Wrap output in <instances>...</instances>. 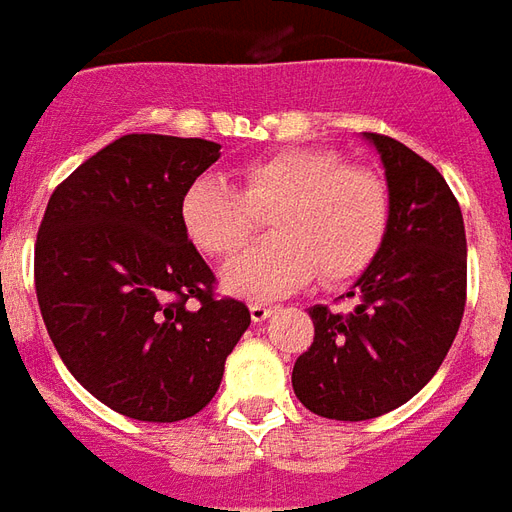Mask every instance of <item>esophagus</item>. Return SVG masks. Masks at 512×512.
Returning <instances> with one entry per match:
<instances>
[{
  "instance_id": "1",
  "label": "esophagus",
  "mask_w": 512,
  "mask_h": 512,
  "mask_svg": "<svg viewBox=\"0 0 512 512\" xmlns=\"http://www.w3.org/2000/svg\"><path fill=\"white\" fill-rule=\"evenodd\" d=\"M270 316H272L270 305L253 302V305H251V319H253V322H264V319H270Z\"/></svg>"
}]
</instances>
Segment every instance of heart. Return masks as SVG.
Here are the masks:
<instances>
[{
  "instance_id": "1",
  "label": "heart",
  "mask_w": 512,
  "mask_h": 512,
  "mask_svg": "<svg viewBox=\"0 0 512 512\" xmlns=\"http://www.w3.org/2000/svg\"><path fill=\"white\" fill-rule=\"evenodd\" d=\"M240 190L215 174L193 177L179 196L182 231L212 259L229 256L267 213L270 237L223 267V289L272 297L311 278L327 286L371 267L390 226V193L365 166L327 147H283L237 166Z\"/></svg>"
}]
</instances>
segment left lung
<instances>
[{
	"instance_id": "8db88e82",
	"label": "left lung",
	"mask_w": 512,
	"mask_h": 512,
	"mask_svg": "<svg viewBox=\"0 0 512 512\" xmlns=\"http://www.w3.org/2000/svg\"><path fill=\"white\" fill-rule=\"evenodd\" d=\"M390 193L382 251L357 278L354 313L313 305V343L297 357L294 395L330 420H371L423 390L450 352L466 305V234L461 207L439 171L382 133Z\"/></svg>"
}]
</instances>
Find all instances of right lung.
<instances>
[{"label": "right lung", "mask_w": 512, "mask_h": 512, "mask_svg": "<svg viewBox=\"0 0 512 512\" xmlns=\"http://www.w3.org/2000/svg\"><path fill=\"white\" fill-rule=\"evenodd\" d=\"M204 138L130 133L84 160L48 199L35 289L62 363L108 409L177 423L210 404L248 305L179 223V196L218 160Z\"/></svg>", "instance_id": "obj_1"}]
</instances>
